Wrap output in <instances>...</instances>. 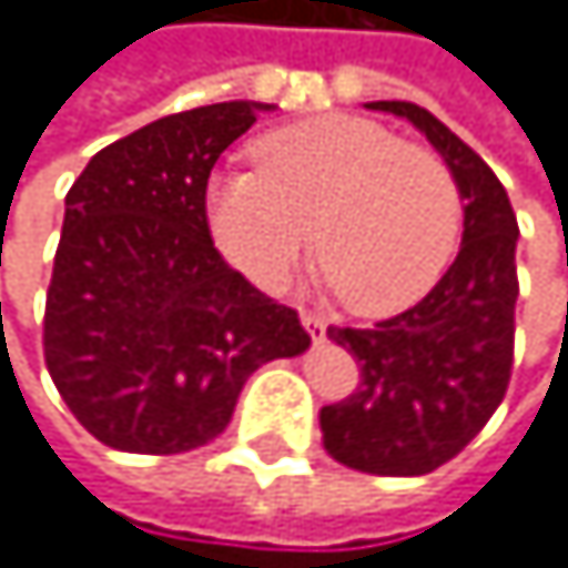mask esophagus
I'll return each instance as SVG.
<instances>
[{
    "instance_id": "34e87169",
    "label": "esophagus",
    "mask_w": 568,
    "mask_h": 568,
    "mask_svg": "<svg viewBox=\"0 0 568 568\" xmlns=\"http://www.w3.org/2000/svg\"><path fill=\"white\" fill-rule=\"evenodd\" d=\"M300 322H304V328L311 332V339H325V328H328V322L322 314H311V311H304L300 314Z\"/></svg>"
}]
</instances>
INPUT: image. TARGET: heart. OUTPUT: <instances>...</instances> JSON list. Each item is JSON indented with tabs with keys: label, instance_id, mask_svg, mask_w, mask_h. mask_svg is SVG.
Returning <instances> with one entry per match:
<instances>
[{
	"label": "heart",
	"instance_id": "b5f03b06",
	"mask_svg": "<svg viewBox=\"0 0 568 568\" xmlns=\"http://www.w3.org/2000/svg\"><path fill=\"white\" fill-rule=\"evenodd\" d=\"M254 169H222L204 222L222 257L278 293L314 236L356 314H396L445 275L463 233L456 176L435 151L361 115H317L261 136Z\"/></svg>",
	"mask_w": 568,
	"mask_h": 568
}]
</instances>
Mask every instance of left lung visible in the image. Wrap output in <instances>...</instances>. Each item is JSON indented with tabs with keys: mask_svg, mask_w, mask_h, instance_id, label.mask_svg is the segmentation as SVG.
Returning <instances> with one entry per match:
<instances>
[{
	"mask_svg": "<svg viewBox=\"0 0 568 568\" xmlns=\"http://www.w3.org/2000/svg\"><path fill=\"white\" fill-rule=\"evenodd\" d=\"M367 109L409 119L442 154L463 197V243L420 304L371 328H328L361 364V388L322 406V442L349 470L420 477L459 456L509 388L519 225L488 162L442 119L414 102Z\"/></svg>",
	"mask_w": 568,
	"mask_h": 568,
	"instance_id": "obj_1",
	"label": "left lung"
}]
</instances>
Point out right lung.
I'll return each mask as SVG.
<instances>
[{
    "label": "right lung",
    "mask_w": 568,
    "mask_h": 568,
    "mask_svg": "<svg viewBox=\"0 0 568 568\" xmlns=\"http://www.w3.org/2000/svg\"><path fill=\"white\" fill-rule=\"evenodd\" d=\"M272 109L219 102L154 119L98 151L70 186L44 364L109 449H201L261 364L311 346L296 311L229 268L204 222L219 154Z\"/></svg>",
    "instance_id": "obj_1"
}]
</instances>
